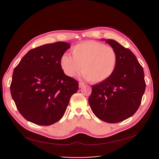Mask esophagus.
<instances>
[{
	"label": "esophagus",
	"instance_id": "esophagus-1",
	"mask_svg": "<svg viewBox=\"0 0 159 159\" xmlns=\"http://www.w3.org/2000/svg\"><path fill=\"white\" fill-rule=\"evenodd\" d=\"M79 87L80 88H81V87H84L85 86V83H79Z\"/></svg>",
	"mask_w": 159,
	"mask_h": 159
}]
</instances>
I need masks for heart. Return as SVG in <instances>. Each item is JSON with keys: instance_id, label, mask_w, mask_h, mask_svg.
<instances>
[{"instance_id": "1", "label": "heart", "mask_w": 159, "mask_h": 159, "mask_svg": "<svg viewBox=\"0 0 159 159\" xmlns=\"http://www.w3.org/2000/svg\"><path fill=\"white\" fill-rule=\"evenodd\" d=\"M72 57L64 54L60 66L67 76L72 77L80 69L84 79L93 83L103 82L114 73L117 64V54L113 48L104 43L88 41L74 46Z\"/></svg>"}]
</instances>
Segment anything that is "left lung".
Here are the masks:
<instances>
[{"label":"left lung","mask_w":159,"mask_h":159,"mask_svg":"<svg viewBox=\"0 0 159 159\" xmlns=\"http://www.w3.org/2000/svg\"><path fill=\"white\" fill-rule=\"evenodd\" d=\"M103 40L116 50L117 67L110 78L92 86L88 100L98 118L107 123H117L135 113L146 85L143 67L131 50L113 39Z\"/></svg>","instance_id":"left-lung-1"}]
</instances>
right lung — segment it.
<instances>
[{
  "label": "right lung",
  "instance_id": "add662e5",
  "mask_svg": "<svg viewBox=\"0 0 159 159\" xmlns=\"http://www.w3.org/2000/svg\"><path fill=\"white\" fill-rule=\"evenodd\" d=\"M70 47L57 42L31 49L22 57L12 75L11 97L26 120L49 126L61 119L79 82L64 74L60 59Z\"/></svg>",
  "mask_w": 159,
  "mask_h": 159
}]
</instances>
